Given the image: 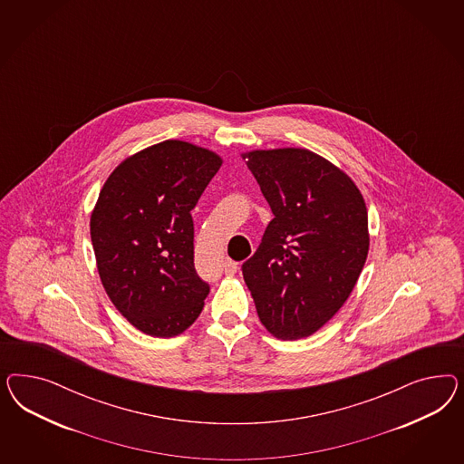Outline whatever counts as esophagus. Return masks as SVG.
<instances>
[{"label":"esophagus","instance_id":"esophagus-1","mask_svg":"<svg viewBox=\"0 0 464 464\" xmlns=\"http://www.w3.org/2000/svg\"><path fill=\"white\" fill-rule=\"evenodd\" d=\"M225 272L226 276H235V274L238 272V264H237V262H233V260H229V258H226Z\"/></svg>","mask_w":464,"mask_h":464}]
</instances>
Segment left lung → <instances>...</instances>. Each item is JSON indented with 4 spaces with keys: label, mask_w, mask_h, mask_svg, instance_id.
Here are the masks:
<instances>
[{
    "label": "left lung",
    "mask_w": 464,
    "mask_h": 464,
    "mask_svg": "<svg viewBox=\"0 0 464 464\" xmlns=\"http://www.w3.org/2000/svg\"><path fill=\"white\" fill-rule=\"evenodd\" d=\"M221 165L211 150L163 140L126 158L100 190L90 218L100 281L146 335L177 337L204 308L190 211Z\"/></svg>",
    "instance_id": "1"
}]
</instances>
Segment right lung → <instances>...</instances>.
Segmentation results:
<instances>
[{
  "label": "right lung",
  "instance_id": "add662e5",
  "mask_svg": "<svg viewBox=\"0 0 464 464\" xmlns=\"http://www.w3.org/2000/svg\"><path fill=\"white\" fill-rule=\"evenodd\" d=\"M241 156L274 212L243 279L274 337H309L343 306L364 267V197L343 169L304 148Z\"/></svg>",
  "mask_w": 464,
  "mask_h": 464
}]
</instances>
